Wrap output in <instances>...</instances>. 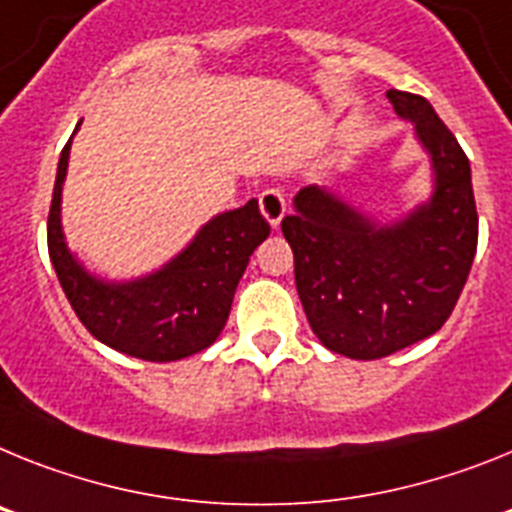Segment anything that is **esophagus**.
Segmentation results:
<instances>
[{"mask_svg": "<svg viewBox=\"0 0 512 512\" xmlns=\"http://www.w3.org/2000/svg\"><path fill=\"white\" fill-rule=\"evenodd\" d=\"M260 211L262 216L268 219V224L273 226V229H278L283 213H286V193H283L281 188L265 190V193L260 195Z\"/></svg>", "mask_w": 512, "mask_h": 512, "instance_id": "34e87169", "label": "esophagus"}]
</instances>
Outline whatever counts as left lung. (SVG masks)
<instances>
[{
	"mask_svg": "<svg viewBox=\"0 0 512 512\" xmlns=\"http://www.w3.org/2000/svg\"><path fill=\"white\" fill-rule=\"evenodd\" d=\"M399 118L433 164V195L402 221L379 224L335 193L304 188L281 221L296 291L314 335L332 353L376 361L438 332L477 252L479 219L464 149L425 97L389 90Z\"/></svg>",
	"mask_w": 512,
	"mask_h": 512,
	"instance_id": "left-lung-1",
	"label": "left lung"
}]
</instances>
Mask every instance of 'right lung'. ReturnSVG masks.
I'll return each mask as SVG.
<instances>
[{"mask_svg": "<svg viewBox=\"0 0 512 512\" xmlns=\"http://www.w3.org/2000/svg\"><path fill=\"white\" fill-rule=\"evenodd\" d=\"M69 149L71 139L61 151L53 185L48 255L79 322L108 348L141 361L170 363L206 350L224 330L250 255L270 234L255 198L213 216L157 273L126 283L102 281L71 255L61 231V188Z\"/></svg>", "mask_w": 512, "mask_h": 512, "instance_id": "obj_1", "label": "right lung"}]
</instances>
